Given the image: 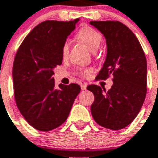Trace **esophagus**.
Returning a JSON list of instances; mask_svg holds the SVG:
<instances>
[{
    "label": "esophagus",
    "mask_w": 158,
    "mask_h": 158,
    "mask_svg": "<svg viewBox=\"0 0 158 158\" xmlns=\"http://www.w3.org/2000/svg\"><path fill=\"white\" fill-rule=\"evenodd\" d=\"M86 88H87V85H86V84H83V85H81V89H82V90H85Z\"/></svg>",
    "instance_id": "34e87169"
}]
</instances>
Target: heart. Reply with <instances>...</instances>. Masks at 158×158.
Instances as JSON below:
<instances>
[{
  "label": "heart",
  "instance_id": "heart-1",
  "mask_svg": "<svg viewBox=\"0 0 158 158\" xmlns=\"http://www.w3.org/2000/svg\"><path fill=\"white\" fill-rule=\"evenodd\" d=\"M77 39L82 42L92 51H96L102 43L103 37L100 31H98L91 27H84L79 29L76 34ZM69 51V41H64L61 47V55L64 58H67ZM92 73L91 69H79L77 73L81 77L88 78Z\"/></svg>",
  "mask_w": 158,
  "mask_h": 158
}]
</instances>
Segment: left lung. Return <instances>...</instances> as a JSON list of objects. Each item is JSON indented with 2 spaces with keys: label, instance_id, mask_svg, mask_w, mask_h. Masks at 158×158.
<instances>
[{
  "label": "left lung",
  "instance_id": "8db88e82",
  "mask_svg": "<svg viewBox=\"0 0 158 158\" xmlns=\"http://www.w3.org/2000/svg\"><path fill=\"white\" fill-rule=\"evenodd\" d=\"M104 34L107 55L96 80L113 76L110 89L90 85L94 95L91 114L101 127L121 130L138 115L147 94V59L144 51L131 29L118 21L89 23Z\"/></svg>",
  "mask_w": 158,
  "mask_h": 158
}]
</instances>
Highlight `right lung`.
<instances>
[{
  "instance_id": "right-lung-1",
  "label": "right lung",
  "mask_w": 158,
  "mask_h": 158,
  "mask_svg": "<svg viewBox=\"0 0 158 158\" xmlns=\"http://www.w3.org/2000/svg\"><path fill=\"white\" fill-rule=\"evenodd\" d=\"M79 18L69 22L45 21L32 29L14 58V97L29 125L41 131L60 127L67 120L80 92L77 84L55 88L53 69L61 65V47L75 28Z\"/></svg>"
}]
</instances>
